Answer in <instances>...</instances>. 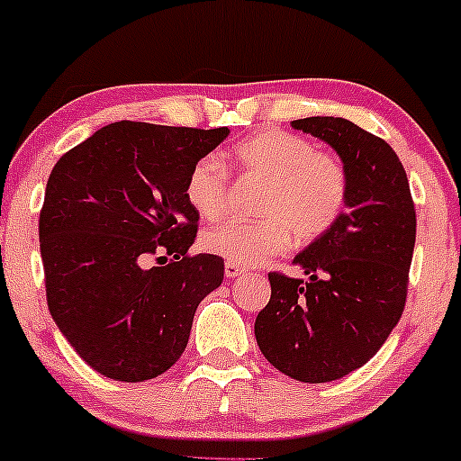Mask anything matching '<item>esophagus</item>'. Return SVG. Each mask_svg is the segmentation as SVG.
<instances>
[{
    "label": "esophagus",
    "instance_id": "34e87169",
    "mask_svg": "<svg viewBox=\"0 0 461 461\" xmlns=\"http://www.w3.org/2000/svg\"><path fill=\"white\" fill-rule=\"evenodd\" d=\"M242 273H245V268H240L234 262H225V277L234 279V277H238V275H242Z\"/></svg>",
    "mask_w": 461,
    "mask_h": 461
}]
</instances>
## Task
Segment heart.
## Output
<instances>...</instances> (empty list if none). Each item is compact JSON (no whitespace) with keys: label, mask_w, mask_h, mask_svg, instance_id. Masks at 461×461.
Wrapping results in <instances>:
<instances>
[{"label":"heart","mask_w":461,"mask_h":461,"mask_svg":"<svg viewBox=\"0 0 461 461\" xmlns=\"http://www.w3.org/2000/svg\"><path fill=\"white\" fill-rule=\"evenodd\" d=\"M230 162L247 177L264 179L260 221H227L203 234L214 256L256 267L294 245H310L340 221L348 201V173L333 151L305 136L262 130L231 147ZM186 199L203 219H221L230 201V176L219 158L203 156L186 177Z\"/></svg>","instance_id":"b5f03b06"}]
</instances>
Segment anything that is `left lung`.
<instances>
[{"instance_id": "left-lung-1", "label": "left lung", "mask_w": 461, "mask_h": 461, "mask_svg": "<svg viewBox=\"0 0 461 461\" xmlns=\"http://www.w3.org/2000/svg\"><path fill=\"white\" fill-rule=\"evenodd\" d=\"M338 151L348 201L331 231L294 264L308 282L268 273L271 301L256 319L264 357L305 384L340 379L368 362L403 314L416 208L393 147L340 116L293 121Z\"/></svg>"}]
</instances>
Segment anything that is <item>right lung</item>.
Here are the masks:
<instances>
[{
	"label": "right lung",
	"instance_id": "1",
	"mask_svg": "<svg viewBox=\"0 0 461 461\" xmlns=\"http://www.w3.org/2000/svg\"><path fill=\"white\" fill-rule=\"evenodd\" d=\"M230 134L119 121L68 149L39 219L47 308L88 366L116 382L167 373L223 258L188 253L199 212L186 177ZM149 257L157 264L146 267Z\"/></svg>",
	"mask_w": 461,
	"mask_h": 461
}]
</instances>
